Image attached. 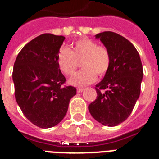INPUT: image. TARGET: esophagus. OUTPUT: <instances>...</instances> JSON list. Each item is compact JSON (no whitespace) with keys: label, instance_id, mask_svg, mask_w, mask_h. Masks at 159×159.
I'll list each match as a JSON object with an SVG mask.
<instances>
[{"label":"esophagus","instance_id":"1","mask_svg":"<svg viewBox=\"0 0 159 159\" xmlns=\"http://www.w3.org/2000/svg\"><path fill=\"white\" fill-rule=\"evenodd\" d=\"M83 91H84V88H83V87H79V88H77V92H79V93L82 92Z\"/></svg>","mask_w":159,"mask_h":159}]
</instances>
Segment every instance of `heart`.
Listing matches in <instances>:
<instances>
[{
	"instance_id": "obj_1",
	"label": "heart",
	"mask_w": 159,
	"mask_h": 159,
	"mask_svg": "<svg viewBox=\"0 0 159 159\" xmlns=\"http://www.w3.org/2000/svg\"><path fill=\"white\" fill-rule=\"evenodd\" d=\"M82 61V71L75 73L69 79L70 84L85 87L97 80V74L103 76L111 65V54L106 47L90 39L83 38L76 41L72 50L62 48L57 54V64L63 74L71 76Z\"/></svg>"
}]
</instances>
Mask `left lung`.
I'll use <instances>...</instances> for the list:
<instances>
[{
    "label": "left lung",
    "instance_id": "obj_1",
    "mask_svg": "<svg viewBox=\"0 0 159 159\" xmlns=\"http://www.w3.org/2000/svg\"><path fill=\"white\" fill-rule=\"evenodd\" d=\"M111 54V65L96 86L97 97L88 106L99 123L116 126L130 116L140 94L143 66L135 47L125 37L111 31L97 34Z\"/></svg>",
    "mask_w": 159,
    "mask_h": 159
}]
</instances>
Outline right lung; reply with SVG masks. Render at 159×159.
<instances>
[{
	"mask_svg": "<svg viewBox=\"0 0 159 159\" xmlns=\"http://www.w3.org/2000/svg\"><path fill=\"white\" fill-rule=\"evenodd\" d=\"M65 37L39 35L24 46L14 63L15 97L24 116L34 125L47 129L62 121L71 98L77 93L64 86L66 78L57 64Z\"/></svg>",
	"mask_w": 159,
	"mask_h": 159,
	"instance_id": "add662e5",
	"label": "right lung"
}]
</instances>
